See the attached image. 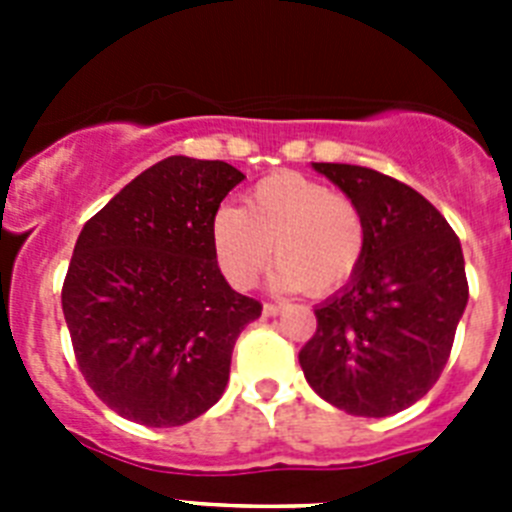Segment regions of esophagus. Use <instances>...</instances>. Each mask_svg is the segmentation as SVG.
I'll return each instance as SVG.
<instances>
[{
    "mask_svg": "<svg viewBox=\"0 0 512 512\" xmlns=\"http://www.w3.org/2000/svg\"><path fill=\"white\" fill-rule=\"evenodd\" d=\"M279 310H282V305H277V302H264L266 318H274V315H279Z\"/></svg>",
    "mask_w": 512,
    "mask_h": 512,
    "instance_id": "esophagus-1",
    "label": "esophagus"
}]
</instances>
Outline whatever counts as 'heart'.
Returning <instances> with one entry per match:
<instances>
[{
    "label": "heart",
    "instance_id": "obj_1",
    "mask_svg": "<svg viewBox=\"0 0 512 512\" xmlns=\"http://www.w3.org/2000/svg\"><path fill=\"white\" fill-rule=\"evenodd\" d=\"M366 217L346 192L297 171H282L248 189L243 210L220 207L210 220L215 261L233 287L251 289L274 259L279 289L325 297L356 277L366 256Z\"/></svg>",
    "mask_w": 512,
    "mask_h": 512
}]
</instances>
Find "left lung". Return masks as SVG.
I'll return each mask as SVG.
<instances>
[{
	"instance_id": "8db88e82",
	"label": "left lung",
	"mask_w": 512,
	"mask_h": 512,
	"mask_svg": "<svg viewBox=\"0 0 512 512\" xmlns=\"http://www.w3.org/2000/svg\"><path fill=\"white\" fill-rule=\"evenodd\" d=\"M366 217V256L343 292L315 310L300 366L325 402L387 418L428 395L469 300L461 243L446 217L392 176L366 166L312 164Z\"/></svg>"
}]
</instances>
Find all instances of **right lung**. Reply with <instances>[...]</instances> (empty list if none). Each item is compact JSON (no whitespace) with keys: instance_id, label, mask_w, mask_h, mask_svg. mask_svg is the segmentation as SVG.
I'll use <instances>...</instances> for the list:
<instances>
[{"instance_id":"right-lung-1","label":"right lung","mask_w":512,"mask_h":512,"mask_svg":"<svg viewBox=\"0 0 512 512\" xmlns=\"http://www.w3.org/2000/svg\"><path fill=\"white\" fill-rule=\"evenodd\" d=\"M243 179L225 161L169 156L79 233L63 318L81 374L122 418L184 425L223 397L235 341L261 315L210 246L212 215Z\"/></svg>"}]
</instances>
